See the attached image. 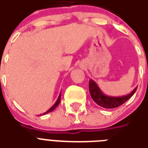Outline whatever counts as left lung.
I'll use <instances>...</instances> for the list:
<instances>
[{"mask_svg": "<svg viewBox=\"0 0 148 148\" xmlns=\"http://www.w3.org/2000/svg\"><path fill=\"white\" fill-rule=\"evenodd\" d=\"M89 89H90V94L94 100V101L99 106L104 108H115L119 107L123 103H125L127 100L133 96L134 93L136 92V89L134 88L130 94L122 97H111L104 94L99 88L98 85L96 82L93 79H90L89 81Z\"/></svg>", "mask_w": 148, "mask_h": 148, "instance_id": "left-lung-1", "label": "left lung"}]
</instances>
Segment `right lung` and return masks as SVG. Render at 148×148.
I'll return each mask as SVG.
<instances>
[{
  "mask_svg": "<svg viewBox=\"0 0 148 148\" xmlns=\"http://www.w3.org/2000/svg\"><path fill=\"white\" fill-rule=\"evenodd\" d=\"M60 101H61V94H59V96H58V100H57V101H56V102H55V103H54V105H53V106H52V107L51 108H50V109L47 110V111L46 112H44V114H42V115H45V114H47V113H49V112H53V111H54V110L55 109V108H57L58 105V104H59Z\"/></svg>",
  "mask_w": 148,
  "mask_h": 148,
  "instance_id": "add662e5",
  "label": "right lung"
}]
</instances>
